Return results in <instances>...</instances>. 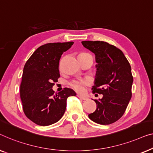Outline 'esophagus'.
Returning <instances> with one entry per match:
<instances>
[{
  "label": "esophagus",
  "instance_id": "34e87169",
  "mask_svg": "<svg viewBox=\"0 0 153 153\" xmlns=\"http://www.w3.org/2000/svg\"><path fill=\"white\" fill-rule=\"evenodd\" d=\"M77 97H78L79 98H80V99H82V100H87V97H85V96H82V95H79V94H77Z\"/></svg>",
  "mask_w": 153,
  "mask_h": 153
}]
</instances>
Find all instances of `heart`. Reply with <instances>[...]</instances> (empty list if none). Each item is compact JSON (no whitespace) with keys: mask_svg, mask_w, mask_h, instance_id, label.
Here are the masks:
<instances>
[{"mask_svg":"<svg viewBox=\"0 0 153 153\" xmlns=\"http://www.w3.org/2000/svg\"><path fill=\"white\" fill-rule=\"evenodd\" d=\"M82 55H89L88 53H81ZM80 54V55H81ZM89 84V81L87 79H74L70 82V85L77 91L82 92L85 91L86 86Z\"/></svg>","mask_w":153,"mask_h":153,"instance_id":"heart-1","label":"heart"}]
</instances>
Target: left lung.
<instances>
[{"instance_id":"obj_1","label":"left lung","mask_w":153,"mask_h":153,"mask_svg":"<svg viewBox=\"0 0 153 153\" xmlns=\"http://www.w3.org/2000/svg\"><path fill=\"white\" fill-rule=\"evenodd\" d=\"M82 44L96 55L93 93L103 95L99 100H94L97 107L89 118L98 124L113 123L123 115L132 97L130 64L120 49L108 43L83 41Z\"/></svg>"}]
</instances>
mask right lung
<instances>
[{
    "label": "right lung",
    "mask_w": 153,
    "mask_h": 153,
    "mask_svg": "<svg viewBox=\"0 0 153 153\" xmlns=\"http://www.w3.org/2000/svg\"><path fill=\"white\" fill-rule=\"evenodd\" d=\"M73 42L49 43L36 49L25 63L20 86V96L25 116L42 126L57 122L64 115L66 100L76 96L74 90L64 88L55 94L54 82L60 75L59 62Z\"/></svg>",
    "instance_id": "1"
}]
</instances>
